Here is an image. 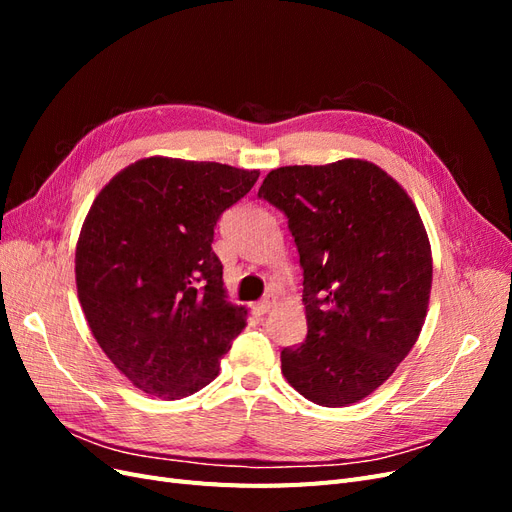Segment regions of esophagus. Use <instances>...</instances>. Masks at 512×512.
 I'll return each instance as SVG.
<instances>
[{"label":"esophagus","mask_w":512,"mask_h":512,"mask_svg":"<svg viewBox=\"0 0 512 512\" xmlns=\"http://www.w3.org/2000/svg\"><path fill=\"white\" fill-rule=\"evenodd\" d=\"M273 305H275V297H267V299H262L254 305V312L256 314H267Z\"/></svg>","instance_id":"1"}]
</instances>
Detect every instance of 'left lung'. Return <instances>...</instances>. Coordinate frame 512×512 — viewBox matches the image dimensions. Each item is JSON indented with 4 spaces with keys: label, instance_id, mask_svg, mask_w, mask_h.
Returning a JSON list of instances; mask_svg holds the SVG:
<instances>
[{
    "label": "left lung",
    "instance_id": "1",
    "mask_svg": "<svg viewBox=\"0 0 512 512\" xmlns=\"http://www.w3.org/2000/svg\"><path fill=\"white\" fill-rule=\"evenodd\" d=\"M258 196L286 213L303 267L307 337L282 374L318 406L374 393L425 324L431 245L412 198L367 160L282 166Z\"/></svg>",
    "mask_w": 512,
    "mask_h": 512
}]
</instances>
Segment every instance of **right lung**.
Segmentation results:
<instances>
[{"label":"right lung","mask_w":512,"mask_h":512,"mask_svg":"<svg viewBox=\"0 0 512 512\" xmlns=\"http://www.w3.org/2000/svg\"><path fill=\"white\" fill-rule=\"evenodd\" d=\"M258 175L153 156L123 168L91 205L76 243L79 301L104 354L143 393L200 391L245 327L211 243Z\"/></svg>","instance_id":"add662e5"}]
</instances>
